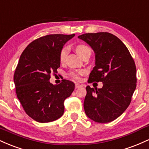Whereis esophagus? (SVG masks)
Returning a JSON list of instances; mask_svg holds the SVG:
<instances>
[{"label": "esophagus", "mask_w": 149, "mask_h": 149, "mask_svg": "<svg viewBox=\"0 0 149 149\" xmlns=\"http://www.w3.org/2000/svg\"><path fill=\"white\" fill-rule=\"evenodd\" d=\"M75 87H76V88H79L80 87H82V85H80L78 84V83H76V85H75Z\"/></svg>", "instance_id": "obj_1"}]
</instances>
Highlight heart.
I'll use <instances>...</instances> for the list:
<instances>
[{
	"mask_svg": "<svg viewBox=\"0 0 149 149\" xmlns=\"http://www.w3.org/2000/svg\"><path fill=\"white\" fill-rule=\"evenodd\" d=\"M76 51L78 53V55L80 57H83L85 54H91L92 50L90 49V47H88V45H84V44H79L76 47ZM68 52V48L66 47H63L62 49L61 50L60 54H59V60L61 62H63L65 60V58L66 57V54H67ZM85 74V72L83 71H76V72H72L71 73V76L73 79L75 80H80V76H83Z\"/></svg>",
	"mask_w": 149,
	"mask_h": 149,
	"instance_id": "heart-1",
	"label": "heart"
}]
</instances>
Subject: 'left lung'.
<instances>
[{"mask_svg": "<svg viewBox=\"0 0 149 149\" xmlns=\"http://www.w3.org/2000/svg\"><path fill=\"white\" fill-rule=\"evenodd\" d=\"M84 40L95 54V66L88 82H102L100 89L86 87L84 109L95 122H111L129 107L136 86V69L130 53L116 36L107 32L85 33Z\"/></svg>", "mask_w": 149, "mask_h": 149, "instance_id": "left-lung-1", "label": "left lung"}]
</instances>
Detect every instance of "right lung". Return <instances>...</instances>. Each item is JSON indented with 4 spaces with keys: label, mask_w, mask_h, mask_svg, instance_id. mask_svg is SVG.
<instances>
[{
    "label": "right lung",
    "mask_w": 149,
    "mask_h": 149,
    "mask_svg": "<svg viewBox=\"0 0 149 149\" xmlns=\"http://www.w3.org/2000/svg\"><path fill=\"white\" fill-rule=\"evenodd\" d=\"M75 34H51L33 40L20 56L14 74L16 94L26 113L39 123H49L64 112V100L75 88L73 82H49L50 74L60 66L63 46Z\"/></svg>",
    "instance_id": "right-lung-1"
}]
</instances>
